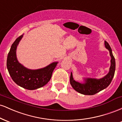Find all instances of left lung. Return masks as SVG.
<instances>
[{
  "mask_svg": "<svg viewBox=\"0 0 122 122\" xmlns=\"http://www.w3.org/2000/svg\"><path fill=\"white\" fill-rule=\"evenodd\" d=\"M104 45L106 48L107 49L110 51L111 56V66L108 73L104 77L100 79H92V78L85 79L84 82L81 83L74 80L72 73H71V77H70L71 84L73 89L79 93L85 95H95L107 88L111 82L115 71V60L108 43L105 41Z\"/></svg>",
  "mask_w": 122,
  "mask_h": 122,
  "instance_id": "1",
  "label": "left lung"
}]
</instances>
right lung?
Wrapping results in <instances>:
<instances>
[{"instance_id":"1","label":"right lung","mask_w":122,"mask_h":122,"mask_svg":"<svg viewBox=\"0 0 122 122\" xmlns=\"http://www.w3.org/2000/svg\"><path fill=\"white\" fill-rule=\"evenodd\" d=\"M23 35L19 36L12 43L8 54L7 68L12 80L16 84L29 90L42 87L50 81L53 72L58 62H54L41 69L32 70L25 67L18 62L16 47Z\"/></svg>"}]
</instances>
